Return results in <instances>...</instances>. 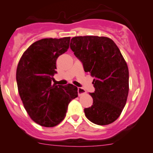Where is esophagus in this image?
<instances>
[{"label":"esophagus","mask_w":153,"mask_h":153,"mask_svg":"<svg viewBox=\"0 0 153 153\" xmlns=\"http://www.w3.org/2000/svg\"><path fill=\"white\" fill-rule=\"evenodd\" d=\"M78 95H79V96H81V94H86V91H85V90L83 89H82V88H80V87H78Z\"/></svg>","instance_id":"34e87169"}]
</instances>
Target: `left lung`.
Segmentation results:
<instances>
[{
    "label": "left lung",
    "mask_w": 153,
    "mask_h": 153,
    "mask_svg": "<svg viewBox=\"0 0 153 153\" xmlns=\"http://www.w3.org/2000/svg\"><path fill=\"white\" fill-rule=\"evenodd\" d=\"M70 48L83 63L84 71L94 77L95 91L91 107L84 108L91 123L106 125L118 119L126 104L129 91V71L114 42L105 36H75Z\"/></svg>",
    "instance_id": "1"
}]
</instances>
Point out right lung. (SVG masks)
<instances>
[{
  "instance_id": "right-lung-1",
  "label": "right lung",
  "mask_w": 153,
  "mask_h": 153,
  "mask_svg": "<svg viewBox=\"0 0 153 153\" xmlns=\"http://www.w3.org/2000/svg\"><path fill=\"white\" fill-rule=\"evenodd\" d=\"M70 37L42 39L30 45L17 65L16 79L24 108L33 121L51 128L59 125L67 114L78 88L52 84L56 73V60L67 52Z\"/></svg>"
}]
</instances>
